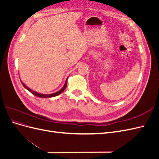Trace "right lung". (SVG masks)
<instances>
[{
  "instance_id": "obj_1",
  "label": "right lung",
  "mask_w": 159,
  "mask_h": 159,
  "mask_svg": "<svg viewBox=\"0 0 159 159\" xmlns=\"http://www.w3.org/2000/svg\"><path fill=\"white\" fill-rule=\"evenodd\" d=\"M68 78H67V79H66V82H65V84H64V87H63V88H62L60 91H57V92H56V93H52V94H42V93H38V92H36V91H32L31 89H30L29 88H28L27 86H26L25 84H23V83L22 82V81H21V83L22 84V85H23L24 87H25L26 89H28V91H29L30 92V93H32L33 95H34L37 96V97H38V98H48L55 97V96L58 95H60V93H61L62 92H63V91H64V89H66V86H67V80H68Z\"/></svg>"
}]
</instances>
